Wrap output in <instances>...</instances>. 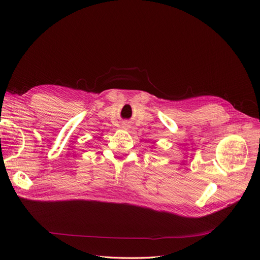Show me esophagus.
<instances>
[{"instance_id": "obj_1", "label": "esophagus", "mask_w": 260, "mask_h": 260, "mask_svg": "<svg viewBox=\"0 0 260 260\" xmlns=\"http://www.w3.org/2000/svg\"><path fill=\"white\" fill-rule=\"evenodd\" d=\"M121 127H122V129H124V130H129V129H130V124H129L128 122H124V123L121 125Z\"/></svg>"}]
</instances>
